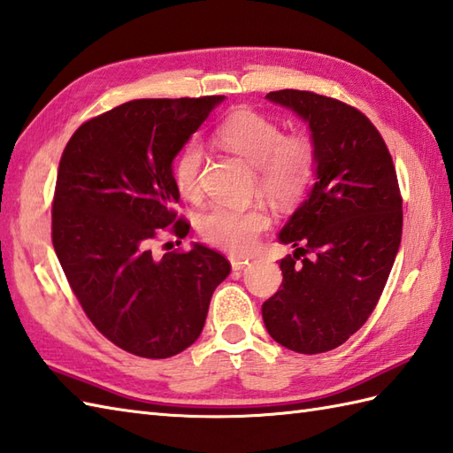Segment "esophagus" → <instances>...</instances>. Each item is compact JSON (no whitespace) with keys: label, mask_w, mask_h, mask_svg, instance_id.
<instances>
[{"label":"esophagus","mask_w":453,"mask_h":453,"mask_svg":"<svg viewBox=\"0 0 453 453\" xmlns=\"http://www.w3.org/2000/svg\"><path fill=\"white\" fill-rule=\"evenodd\" d=\"M248 264H250V261L244 259V257H230V265H233V271L244 269Z\"/></svg>","instance_id":"34e87169"}]
</instances>
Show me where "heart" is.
Listing matches in <instances>:
<instances>
[{"mask_svg":"<svg viewBox=\"0 0 453 453\" xmlns=\"http://www.w3.org/2000/svg\"><path fill=\"white\" fill-rule=\"evenodd\" d=\"M225 149L257 166V184L267 197L288 203L306 192L316 168V147L304 134L285 135L275 119L252 110L230 114L215 132ZM203 149L188 142L174 160V184L188 199L201 196ZM269 226L264 209H236L215 205L199 219V233L209 244L233 254H246L257 244L259 234Z\"/></svg>","mask_w":453,"mask_h":453,"instance_id":"b5f03b06","label":"heart"}]
</instances>
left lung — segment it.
I'll return each instance as SVG.
<instances>
[{
	"mask_svg": "<svg viewBox=\"0 0 453 453\" xmlns=\"http://www.w3.org/2000/svg\"><path fill=\"white\" fill-rule=\"evenodd\" d=\"M267 98L308 122L318 182L280 230L296 252L280 259L283 285L261 316L279 345L318 355L374 311L401 244L403 199L388 145L360 110L311 90Z\"/></svg>",
	"mask_w": 453,
	"mask_h": 453,
	"instance_id": "obj_1",
	"label": "left lung"
}]
</instances>
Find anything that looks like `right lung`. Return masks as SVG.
I'll return each mask as SVG.
<instances>
[{
    "label": "right lung",
    "instance_id": "1",
    "mask_svg": "<svg viewBox=\"0 0 453 453\" xmlns=\"http://www.w3.org/2000/svg\"><path fill=\"white\" fill-rule=\"evenodd\" d=\"M225 96L129 100L87 119L59 160L52 244L87 318L135 357L182 353L203 329L228 259L196 244L157 259L163 233L184 238L173 160Z\"/></svg>",
    "mask_w": 453,
    "mask_h": 453
}]
</instances>
